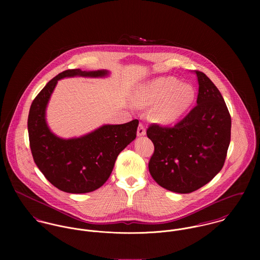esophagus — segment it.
I'll return each instance as SVG.
<instances>
[{"label": "esophagus", "mask_w": 260, "mask_h": 260, "mask_svg": "<svg viewBox=\"0 0 260 260\" xmlns=\"http://www.w3.org/2000/svg\"><path fill=\"white\" fill-rule=\"evenodd\" d=\"M137 135L138 136H145L146 135V129H145V127H144V125L143 124H139V126H138V129H137Z\"/></svg>", "instance_id": "1"}]
</instances>
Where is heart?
<instances>
[{
	"mask_svg": "<svg viewBox=\"0 0 260 260\" xmlns=\"http://www.w3.org/2000/svg\"><path fill=\"white\" fill-rule=\"evenodd\" d=\"M195 96L192 85L180 83L172 76L159 77L135 88L132 103L141 108L153 106L149 112L150 119L161 125L175 122L191 105Z\"/></svg>",
	"mask_w": 260,
	"mask_h": 260,
	"instance_id": "obj_1",
	"label": "heart"
}]
</instances>
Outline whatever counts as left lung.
<instances>
[{"label": "left lung", "instance_id": "obj_1", "mask_svg": "<svg viewBox=\"0 0 260 260\" xmlns=\"http://www.w3.org/2000/svg\"><path fill=\"white\" fill-rule=\"evenodd\" d=\"M197 105L173 127L152 124L149 161L153 179L165 189L186 194L211 181L222 169L230 143L231 117L212 81L196 71Z\"/></svg>", "mask_w": 260, "mask_h": 260}]
</instances>
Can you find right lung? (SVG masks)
Wrapping results in <instances>:
<instances>
[{
    "mask_svg": "<svg viewBox=\"0 0 260 260\" xmlns=\"http://www.w3.org/2000/svg\"><path fill=\"white\" fill-rule=\"evenodd\" d=\"M107 70H66L53 78L33 101L28 132L34 161L47 180L67 193H87L103 185L119 153L135 138L139 121L105 124L80 137L61 138L48 126L46 110L59 80L71 77L105 78Z\"/></svg>",
    "mask_w": 260,
    "mask_h": 260,
    "instance_id": "1",
    "label": "right lung"
}]
</instances>
